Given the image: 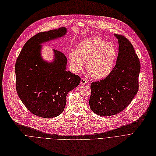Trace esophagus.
<instances>
[{
    "label": "esophagus",
    "mask_w": 156,
    "mask_h": 156,
    "mask_svg": "<svg viewBox=\"0 0 156 156\" xmlns=\"http://www.w3.org/2000/svg\"><path fill=\"white\" fill-rule=\"evenodd\" d=\"M86 84V80H85L84 78H82L81 79L80 84H81V85H84V84Z\"/></svg>",
    "instance_id": "1"
}]
</instances>
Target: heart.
<instances>
[{
    "mask_svg": "<svg viewBox=\"0 0 156 156\" xmlns=\"http://www.w3.org/2000/svg\"><path fill=\"white\" fill-rule=\"evenodd\" d=\"M117 52L111 43L100 37L86 38L80 42L76 51L69 54V60L75 72L80 71L86 62V69L94 78L101 80L108 76L112 72Z\"/></svg>",
    "mask_w": 156,
    "mask_h": 156,
    "instance_id": "1",
    "label": "heart"
}]
</instances>
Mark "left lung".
I'll use <instances>...</instances> for the list:
<instances>
[{"mask_svg": "<svg viewBox=\"0 0 156 156\" xmlns=\"http://www.w3.org/2000/svg\"><path fill=\"white\" fill-rule=\"evenodd\" d=\"M118 40L119 54L111 73L91 84L90 106L98 115L107 117L123 110L136 96L141 66L131 42L123 36L114 34Z\"/></svg>", "mask_w": 156, "mask_h": 156, "instance_id": "obj_1", "label": "left lung"}]
</instances>
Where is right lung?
I'll use <instances>...</instances> for the list:
<instances>
[{"mask_svg":"<svg viewBox=\"0 0 156 156\" xmlns=\"http://www.w3.org/2000/svg\"><path fill=\"white\" fill-rule=\"evenodd\" d=\"M66 32L62 27L36 34L25 43L15 63L18 95L30 112L40 117L59 115L66 95L81 81L78 75L66 71L67 58L62 52L53 49L52 62L41 55L42 44L63 37Z\"/></svg>","mask_w":156,"mask_h":156,"instance_id":"obj_1","label":"right lung"}]
</instances>
